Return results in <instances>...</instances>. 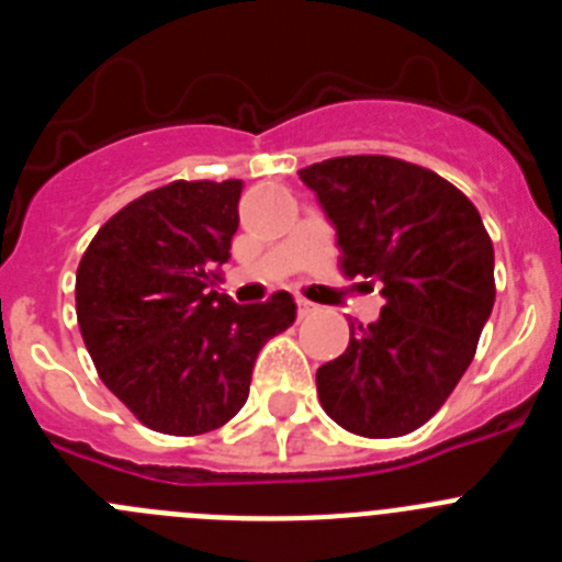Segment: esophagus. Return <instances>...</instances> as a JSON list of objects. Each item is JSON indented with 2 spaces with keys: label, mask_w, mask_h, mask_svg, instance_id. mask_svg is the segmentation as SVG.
Wrapping results in <instances>:
<instances>
[{
  "label": "esophagus",
  "mask_w": 562,
  "mask_h": 562,
  "mask_svg": "<svg viewBox=\"0 0 562 562\" xmlns=\"http://www.w3.org/2000/svg\"><path fill=\"white\" fill-rule=\"evenodd\" d=\"M312 310H315V306H312L310 301H304V297H297V317H306Z\"/></svg>",
  "instance_id": "34e87169"
}]
</instances>
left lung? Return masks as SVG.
I'll use <instances>...</instances> for the list:
<instances>
[{"label":"left lung","mask_w":562,"mask_h":562,"mask_svg":"<svg viewBox=\"0 0 562 562\" xmlns=\"http://www.w3.org/2000/svg\"><path fill=\"white\" fill-rule=\"evenodd\" d=\"M331 222L346 276L380 281L374 324L317 369L326 414L357 436L422 428L473 362L495 304V250L479 211L439 173L357 154L301 168Z\"/></svg>","instance_id":"left-lung-1"}]
</instances>
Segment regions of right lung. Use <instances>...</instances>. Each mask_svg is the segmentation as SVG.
Segmentation results:
<instances>
[{
	"label": "right lung",
	"instance_id": "right-lung-1",
	"mask_svg": "<svg viewBox=\"0 0 562 562\" xmlns=\"http://www.w3.org/2000/svg\"><path fill=\"white\" fill-rule=\"evenodd\" d=\"M241 180H177L117 211L83 252L76 312L103 385L171 436L222 428L256 357L295 321L290 292L233 304L207 290L231 258Z\"/></svg>",
	"mask_w": 562,
	"mask_h": 562
}]
</instances>
